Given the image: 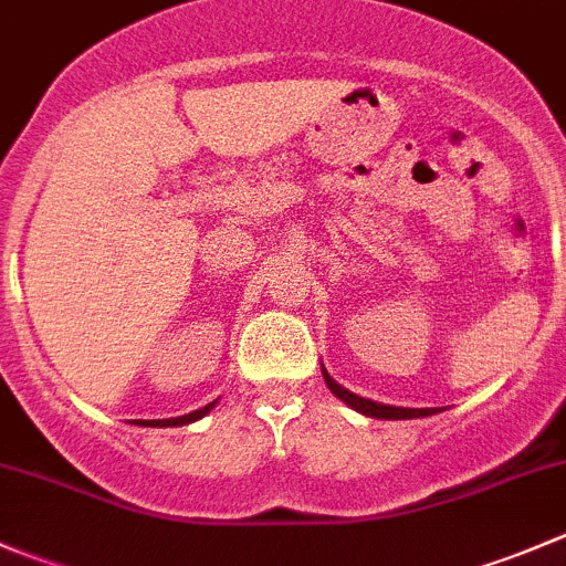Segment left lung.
I'll return each mask as SVG.
<instances>
[{
  "label": "left lung",
  "instance_id": "obj_1",
  "mask_svg": "<svg viewBox=\"0 0 566 566\" xmlns=\"http://www.w3.org/2000/svg\"><path fill=\"white\" fill-rule=\"evenodd\" d=\"M323 378H325V386H328V389L334 391L336 397L342 399V402H347L350 408H356L358 413L373 416V419H419V416H432V413H438V410H441V408H394V405L373 402V399L358 397V394L342 389V386L336 384V380L331 378L325 369H323Z\"/></svg>",
  "mask_w": 566,
  "mask_h": 566
}]
</instances>
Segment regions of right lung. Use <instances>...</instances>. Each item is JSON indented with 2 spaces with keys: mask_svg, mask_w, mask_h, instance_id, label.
<instances>
[{
  "mask_svg": "<svg viewBox=\"0 0 566 566\" xmlns=\"http://www.w3.org/2000/svg\"><path fill=\"white\" fill-rule=\"evenodd\" d=\"M213 408H216V402H210V405H205V408L193 410V413L177 416V419H150V421L136 419V424H139V427H182V424H191V421L202 419V416H208Z\"/></svg>",
  "mask_w": 566,
  "mask_h": 566,
  "instance_id": "1",
  "label": "right lung"
}]
</instances>
